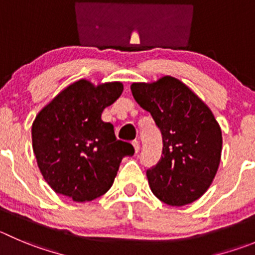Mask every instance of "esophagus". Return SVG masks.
Segmentation results:
<instances>
[{
  "label": "esophagus",
  "mask_w": 255,
  "mask_h": 255,
  "mask_svg": "<svg viewBox=\"0 0 255 255\" xmlns=\"http://www.w3.org/2000/svg\"><path fill=\"white\" fill-rule=\"evenodd\" d=\"M133 147H134V151L135 152H139V148H141V144H139V141H137V139H134V141L132 142Z\"/></svg>",
  "instance_id": "obj_1"
}]
</instances>
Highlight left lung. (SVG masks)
Masks as SVG:
<instances>
[{
	"label": "left lung",
	"instance_id": "1",
	"mask_svg": "<svg viewBox=\"0 0 255 255\" xmlns=\"http://www.w3.org/2000/svg\"><path fill=\"white\" fill-rule=\"evenodd\" d=\"M130 90L162 133V156L147 170L152 192L171 206L194 203L209 189L220 163L223 137L215 117L172 77L151 84L133 83Z\"/></svg>",
	"mask_w": 255,
	"mask_h": 255
}]
</instances>
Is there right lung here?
Wrapping results in <instances>:
<instances>
[{
	"label": "right lung",
	"mask_w": 255,
	"mask_h": 255,
	"mask_svg": "<svg viewBox=\"0 0 255 255\" xmlns=\"http://www.w3.org/2000/svg\"><path fill=\"white\" fill-rule=\"evenodd\" d=\"M123 92L121 83L94 87L78 80L52 99L32 125V147L45 181L63 196L92 201L111 189L123 157L133 156L128 142L117 139L104 108Z\"/></svg>",
	"instance_id": "right-lung-1"
}]
</instances>
